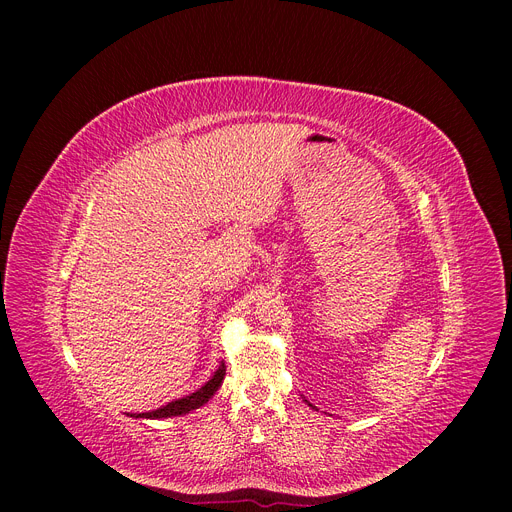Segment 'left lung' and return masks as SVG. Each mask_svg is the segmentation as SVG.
Wrapping results in <instances>:
<instances>
[{
	"label": "left lung",
	"instance_id": "1",
	"mask_svg": "<svg viewBox=\"0 0 512 512\" xmlns=\"http://www.w3.org/2000/svg\"><path fill=\"white\" fill-rule=\"evenodd\" d=\"M309 407H313V405H309Z\"/></svg>",
	"mask_w": 512,
	"mask_h": 512
}]
</instances>
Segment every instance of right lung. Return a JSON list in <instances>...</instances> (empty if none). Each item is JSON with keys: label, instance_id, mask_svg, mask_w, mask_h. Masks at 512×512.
<instances>
[{"label": "right lung", "instance_id": "obj_1", "mask_svg": "<svg viewBox=\"0 0 512 512\" xmlns=\"http://www.w3.org/2000/svg\"><path fill=\"white\" fill-rule=\"evenodd\" d=\"M224 375H226V365H224V361H220L218 369L213 371L211 378L199 390L191 392L188 396L176 398V400L168 402V405L159 407L155 411H149V413H130V417H134V419H168V417H178V415L191 413V411L207 405V402L211 400V396L218 392V388L222 386Z\"/></svg>", "mask_w": 512, "mask_h": 512}]
</instances>
